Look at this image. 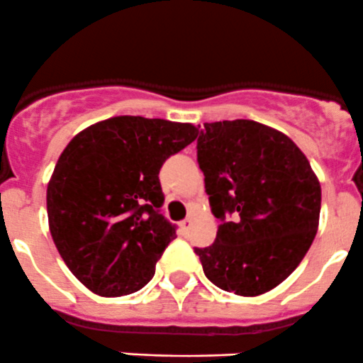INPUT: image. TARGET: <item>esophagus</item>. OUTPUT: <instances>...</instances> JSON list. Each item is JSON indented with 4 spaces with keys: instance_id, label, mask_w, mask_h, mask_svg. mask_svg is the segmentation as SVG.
I'll return each mask as SVG.
<instances>
[{
    "instance_id": "esophagus-1",
    "label": "esophagus",
    "mask_w": 363,
    "mask_h": 363,
    "mask_svg": "<svg viewBox=\"0 0 363 363\" xmlns=\"http://www.w3.org/2000/svg\"><path fill=\"white\" fill-rule=\"evenodd\" d=\"M180 225H182L183 233H189V229L192 228V218H185V220L180 222Z\"/></svg>"
}]
</instances>
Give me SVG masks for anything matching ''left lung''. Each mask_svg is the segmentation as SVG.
<instances>
[{"mask_svg":"<svg viewBox=\"0 0 363 363\" xmlns=\"http://www.w3.org/2000/svg\"><path fill=\"white\" fill-rule=\"evenodd\" d=\"M197 162L211 211L210 247L194 249L208 281L240 296L270 291L293 274L319 224L321 185L286 134L252 120L204 123Z\"/></svg>","mask_w":363,"mask_h":363,"instance_id":"1","label":"left lung"}]
</instances>
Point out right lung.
Segmentation results:
<instances>
[{
    "label": "right lung",
    "instance_id": "right-lung-1",
    "mask_svg": "<svg viewBox=\"0 0 363 363\" xmlns=\"http://www.w3.org/2000/svg\"><path fill=\"white\" fill-rule=\"evenodd\" d=\"M197 138L190 123L114 116L79 132L48 185L51 236L72 274L95 295L145 288L177 238L162 213V164Z\"/></svg>",
    "mask_w": 363,
    "mask_h": 363
}]
</instances>
